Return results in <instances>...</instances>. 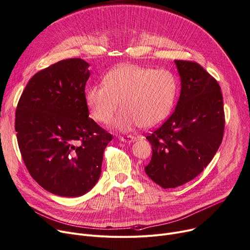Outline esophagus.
Returning a JSON list of instances; mask_svg holds the SVG:
<instances>
[{"label":"esophagus","instance_id":"obj_1","mask_svg":"<svg viewBox=\"0 0 250 250\" xmlns=\"http://www.w3.org/2000/svg\"><path fill=\"white\" fill-rule=\"evenodd\" d=\"M137 138L134 137V136H126V137H122L120 138V141L121 142H125V143H133Z\"/></svg>","mask_w":250,"mask_h":250}]
</instances>
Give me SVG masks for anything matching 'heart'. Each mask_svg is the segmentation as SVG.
Instances as JSON below:
<instances>
[{
  "mask_svg": "<svg viewBox=\"0 0 250 250\" xmlns=\"http://www.w3.org/2000/svg\"><path fill=\"white\" fill-rule=\"evenodd\" d=\"M177 87L169 70L123 64L105 75L103 84L88 87L85 99L92 117L102 124L111 120L121 101L123 109L112 127L129 132L138 125L150 128L162 124L173 108Z\"/></svg>",
  "mask_w": 250,
  "mask_h": 250,
  "instance_id": "1",
  "label": "heart"
}]
</instances>
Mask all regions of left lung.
Masks as SVG:
<instances>
[{
	"label": "left lung",
	"mask_w": 250,
	"mask_h": 250,
	"mask_svg": "<svg viewBox=\"0 0 250 250\" xmlns=\"http://www.w3.org/2000/svg\"><path fill=\"white\" fill-rule=\"evenodd\" d=\"M174 62L181 85L175 110L146 137L153 153L145 171L163 188L185 185L203 171L221 145L225 125L218 82L199 63Z\"/></svg>",
	"instance_id": "1"
}]
</instances>
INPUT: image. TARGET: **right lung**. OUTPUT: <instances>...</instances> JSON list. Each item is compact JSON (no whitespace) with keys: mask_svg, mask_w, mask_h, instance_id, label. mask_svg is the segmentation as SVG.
<instances>
[{"mask_svg":"<svg viewBox=\"0 0 250 250\" xmlns=\"http://www.w3.org/2000/svg\"><path fill=\"white\" fill-rule=\"evenodd\" d=\"M89 63L63 60L36 73L16 109L15 129L23 161L45 190L65 198L93 188L112 136L89 118L85 86Z\"/></svg>","mask_w":250,"mask_h":250,"instance_id":"1","label":"right lung"}]
</instances>
